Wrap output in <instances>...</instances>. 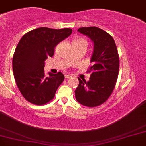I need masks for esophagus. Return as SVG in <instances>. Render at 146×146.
<instances>
[{"instance_id": "34e87169", "label": "esophagus", "mask_w": 146, "mask_h": 146, "mask_svg": "<svg viewBox=\"0 0 146 146\" xmlns=\"http://www.w3.org/2000/svg\"><path fill=\"white\" fill-rule=\"evenodd\" d=\"M70 77H71V75H69V74H66V75H65V78L66 79L70 78Z\"/></svg>"}]
</instances>
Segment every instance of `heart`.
Instances as JSON below:
<instances>
[{
  "instance_id": "b5f03b06",
  "label": "heart",
  "mask_w": 146,
  "mask_h": 146,
  "mask_svg": "<svg viewBox=\"0 0 146 146\" xmlns=\"http://www.w3.org/2000/svg\"><path fill=\"white\" fill-rule=\"evenodd\" d=\"M82 42H86L85 39L82 38V37H77V38H75L74 40L72 41V44H79V43H82ZM71 61H75V58L74 57H72L71 58Z\"/></svg>"
}]
</instances>
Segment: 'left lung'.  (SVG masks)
Instances as JSON below:
<instances>
[{
	"label": "left lung",
	"mask_w": 146,
	"mask_h": 146,
	"mask_svg": "<svg viewBox=\"0 0 146 146\" xmlns=\"http://www.w3.org/2000/svg\"><path fill=\"white\" fill-rule=\"evenodd\" d=\"M88 36L94 44L90 66L89 81L78 77L76 100L88 107L101 105L111 95L118 78L119 58L114 40L109 33L96 27L77 29Z\"/></svg>",
	"instance_id": "left-lung-1"
}]
</instances>
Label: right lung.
<instances>
[{"label":"right lung","instance_id":"obj_1","mask_svg":"<svg viewBox=\"0 0 146 146\" xmlns=\"http://www.w3.org/2000/svg\"><path fill=\"white\" fill-rule=\"evenodd\" d=\"M72 33L70 28L40 27L28 32L19 42L12 66L19 90L27 101L43 105L51 101L64 80L61 72L47 75L45 61L54 54L55 47Z\"/></svg>","mask_w":146,"mask_h":146}]
</instances>
